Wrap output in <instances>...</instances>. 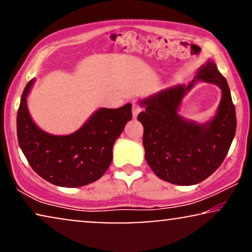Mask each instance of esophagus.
Listing matches in <instances>:
<instances>
[{"label": "esophagus", "mask_w": 252, "mask_h": 252, "mask_svg": "<svg viewBox=\"0 0 252 252\" xmlns=\"http://www.w3.org/2000/svg\"><path fill=\"white\" fill-rule=\"evenodd\" d=\"M141 110H142V108H141L140 104H137V103H133V108H132V111H133V117L134 118H136L137 115L141 112Z\"/></svg>", "instance_id": "1"}]
</instances>
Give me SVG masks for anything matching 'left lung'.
<instances>
[{
  "label": "left lung",
  "instance_id": "1",
  "mask_svg": "<svg viewBox=\"0 0 252 252\" xmlns=\"http://www.w3.org/2000/svg\"><path fill=\"white\" fill-rule=\"evenodd\" d=\"M196 80L216 83L223 92L216 117L202 126L177 115L182 98ZM141 104L146 110L137 120L144 129L146 160L158 178L179 186L196 185L221 165L235 136L236 115L228 84L215 62L199 68L188 86L168 88Z\"/></svg>",
  "mask_w": 252,
  "mask_h": 252
}]
</instances>
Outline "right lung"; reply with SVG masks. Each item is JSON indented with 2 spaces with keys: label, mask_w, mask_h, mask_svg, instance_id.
Returning a JSON list of instances; mask_svg holds the SVG:
<instances>
[{
  "label": "right lung",
  "mask_w": 252,
  "mask_h": 252,
  "mask_svg": "<svg viewBox=\"0 0 252 252\" xmlns=\"http://www.w3.org/2000/svg\"><path fill=\"white\" fill-rule=\"evenodd\" d=\"M33 82H27L17 112L18 143L31 167L61 187H81L98 180L111 164L113 144L132 119V104L99 109L73 134L51 135L33 123L27 110L26 96Z\"/></svg>",
  "instance_id": "add662e5"
}]
</instances>
